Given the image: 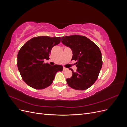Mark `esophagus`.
Returning a JSON list of instances; mask_svg holds the SVG:
<instances>
[{"label":"esophagus","instance_id":"obj_1","mask_svg":"<svg viewBox=\"0 0 127 127\" xmlns=\"http://www.w3.org/2000/svg\"><path fill=\"white\" fill-rule=\"evenodd\" d=\"M68 69L67 68H65V67H64V70H67Z\"/></svg>","mask_w":127,"mask_h":127}]
</instances>
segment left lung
<instances>
[{"instance_id": "1", "label": "left lung", "mask_w": 127, "mask_h": 127, "mask_svg": "<svg viewBox=\"0 0 127 127\" xmlns=\"http://www.w3.org/2000/svg\"><path fill=\"white\" fill-rule=\"evenodd\" d=\"M62 43L72 51L71 60H76V72L66 79L68 85L76 90H85L98 78L102 68V53L98 46L84 36L74 35L61 37Z\"/></svg>"}]
</instances>
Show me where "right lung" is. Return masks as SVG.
Segmentation results:
<instances>
[{
    "label": "right lung",
    "mask_w": 127,
    "mask_h": 127,
    "mask_svg": "<svg viewBox=\"0 0 127 127\" xmlns=\"http://www.w3.org/2000/svg\"><path fill=\"white\" fill-rule=\"evenodd\" d=\"M60 42V37L37 36L22 46L17 55V67L23 80L34 89L42 90L51 85L56 73L63 67L44 63L49 59L51 49Z\"/></svg>",
    "instance_id": "obj_1"
}]
</instances>
